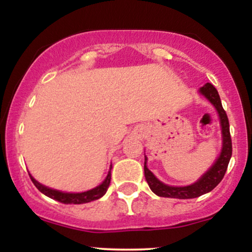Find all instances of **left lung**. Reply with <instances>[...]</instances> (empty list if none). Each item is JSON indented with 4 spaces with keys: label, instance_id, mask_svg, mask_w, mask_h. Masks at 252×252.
<instances>
[{
    "label": "left lung",
    "instance_id": "left-lung-1",
    "mask_svg": "<svg viewBox=\"0 0 252 252\" xmlns=\"http://www.w3.org/2000/svg\"><path fill=\"white\" fill-rule=\"evenodd\" d=\"M199 92L206 98L209 102L215 106L218 111L219 120H220L221 126V135H222V148L220 155L217 158L211 168L205 173L204 175L199 179L194 184L189 185V186L175 187L168 186L163 184L162 181L158 180L156 176L147 167V156L144 158V176L148 182L150 189L155 193L156 195L163 196V198H176V199H192L198 198L205 193H209L217 185L219 184L224 178L225 172H226L228 162H230L231 155H232V141H231L230 135V124H228V118L225 110L222 109L220 97H219L218 91L212 84L206 83L202 88H200Z\"/></svg>",
    "mask_w": 252,
    "mask_h": 252
}]
</instances>
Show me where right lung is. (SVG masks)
<instances>
[{"label":"right lung","mask_w":252,"mask_h":252,"mask_svg":"<svg viewBox=\"0 0 252 252\" xmlns=\"http://www.w3.org/2000/svg\"><path fill=\"white\" fill-rule=\"evenodd\" d=\"M111 168L112 166H110V170L108 173V176L105 178L102 184L99 186L94 187V189L86 190V192L82 193H66V192H60V190L50 189V187H46L43 185L37 182L33 176H31V180L33 181V184L35 185V187L40 192L43 193L45 195L50 196V198L54 199V200L63 202V204H85V202H90L97 200V199L102 198L105 194L106 190L109 189L110 180H111Z\"/></svg>","instance_id":"right-lung-1"}]
</instances>
